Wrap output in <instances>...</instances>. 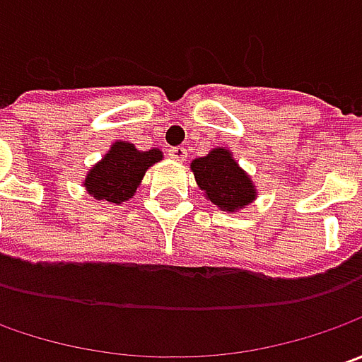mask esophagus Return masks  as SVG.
Here are the masks:
<instances>
[{"label": "esophagus", "instance_id": "obj_1", "mask_svg": "<svg viewBox=\"0 0 362 362\" xmlns=\"http://www.w3.org/2000/svg\"><path fill=\"white\" fill-rule=\"evenodd\" d=\"M169 157L175 160H185L187 159V148L185 146H171L169 148Z\"/></svg>", "mask_w": 362, "mask_h": 362}]
</instances>
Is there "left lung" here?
<instances>
[{
  "mask_svg": "<svg viewBox=\"0 0 362 362\" xmlns=\"http://www.w3.org/2000/svg\"><path fill=\"white\" fill-rule=\"evenodd\" d=\"M197 185L205 197L223 211H235L256 199V189L250 177L231 159L230 151L214 148L207 157L191 163Z\"/></svg>",
  "mask_w": 362,
  "mask_h": 362,
  "instance_id": "obj_1",
  "label": "left lung"
}]
</instances>
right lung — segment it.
Returning a JSON list of instances; mask_svg holds the SVG:
<instances>
[{"mask_svg": "<svg viewBox=\"0 0 362 362\" xmlns=\"http://www.w3.org/2000/svg\"><path fill=\"white\" fill-rule=\"evenodd\" d=\"M159 148L136 151L131 143H115L105 159L94 165L84 181L92 197L108 203H122L134 195L145 171L160 160Z\"/></svg>", "mask_w": 362, "mask_h": 362, "instance_id": "right-lung-1", "label": "right lung"}]
</instances>
